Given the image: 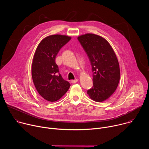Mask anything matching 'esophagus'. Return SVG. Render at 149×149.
Segmentation results:
<instances>
[{"instance_id":"1","label":"esophagus","mask_w":149,"mask_h":149,"mask_svg":"<svg viewBox=\"0 0 149 149\" xmlns=\"http://www.w3.org/2000/svg\"><path fill=\"white\" fill-rule=\"evenodd\" d=\"M77 81H78V79H74V80H71V83H72V84L76 83Z\"/></svg>"}]
</instances>
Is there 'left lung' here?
Returning <instances> with one entry per match:
<instances>
[{
    "label": "left lung",
    "instance_id": "left-lung-1",
    "mask_svg": "<svg viewBox=\"0 0 149 149\" xmlns=\"http://www.w3.org/2000/svg\"><path fill=\"white\" fill-rule=\"evenodd\" d=\"M92 67L93 86L87 91L97 102L109 98L116 91L120 71L117 56L110 44L100 36L87 33L78 37Z\"/></svg>",
    "mask_w": 149,
    "mask_h": 149
}]
</instances>
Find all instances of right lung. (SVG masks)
I'll return each instance as SVG.
<instances>
[{
    "label": "right lung",
    "mask_w": 149,
    "mask_h": 149,
    "mask_svg": "<svg viewBox=\"0 0 149 149\" xmlns=\"http://www.w3.org/2000/svg\"><path fill=\"white\" fill-rule=\"evenodd\" d=\"M71 37L54 35L46 37L38 45L32 65V76L38 93L48 101L60 99L70 87V84L63 79L55 62L56 56Z\"/></svg>",
    "instance_id": "right-lung-1"
}]
</instances>
